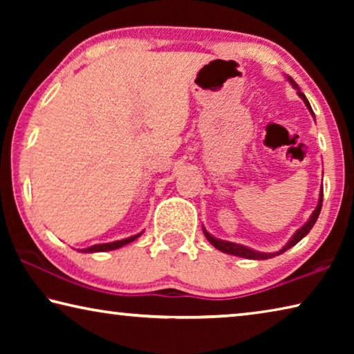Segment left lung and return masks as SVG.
<instances>
[{
	"label": "left lung",
	"mask_w": 354,
	"mask_h": 354,
	"mask_svg": "<svg viewBox=\"0 0 354 354\" xmlns=\"http://www.w3.org/2000/svg\"><path fill=\"white\" fill-rule=\"evenodd\" d=\"M287 80H289V82L292 84V86L297 88L299 98H301V100L304 101V103H306L309 112L313 113V117H314V112H313V109H310V104H309L308 98L304 97V93L299 92L298 86H297L295 81H293L290 76H287ZM322 201H323V190H320L319 205H317V207L314 209V212H313V215H310V217H309V220H308L306 223H304L301 227H299V230L295 232V234H293V237L290 239V241L287 242V243L284 245V247L281 248L279 251H277V253H261V251H254V250H251V248H248V247H243V245L232 243V242H226V241H221V239H215L214 236L209 234V232L205 230V227H203V232H205V236H206L207 241L211 242L217 250L223 251V253L234 254V256H241V257H245V259H259V261H261V259H270V257H274V256H278V254H283L284 251L292 248L293 245H297L299 241H301V239H303L304 236L308 234V232H309L310 230H313V226L315 225V221H317V218H319L320 211H322Z\"/></svg>",
	"instance_id": "obj_1"
}]
</instances>
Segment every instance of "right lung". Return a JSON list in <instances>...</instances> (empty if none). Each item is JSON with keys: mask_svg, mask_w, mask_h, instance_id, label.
Returning a JSON list of instances; mask_svg holds the SVG:
<instances>
[{"mask_svg": "<svg viewBox=\"0 0 354 354\" xmlns=\"http://www.w3.org/2000/svg\"><path fill=\"white\" fill-rule=\"evenodd\" d=\"M142 236V232H139V234L136 236H131L128 239H122V241H117V242H111V243H98V245H92V247L88 248H84V250H80L81 253H97V251H111V250H117L120 247H123V245H128L131 242H134L137 237Z\"/></svg>", "mask_w": 354, "mask_h": 354, "instance_id": "right-lung-1", "label": "right lung"}]
</instances>
